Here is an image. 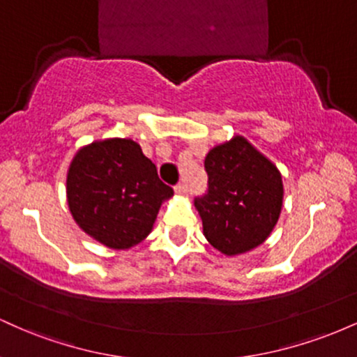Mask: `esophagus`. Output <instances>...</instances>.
Returning a JSON list of instances; mask_svg holds the SVG:
<instances>
[{
    "instance_id": "1",
    "label": "esophagus",
    "mask_w": 357,
    "mask_h": 357,
    "mask_svg": "<svg viewBox=\"0 0 357 357\" xmlns=\"http://www.w3.org/2000/svg\"><path fill=\"white\" fill-rule=\"evenodd\" d=\"M174 192H176V195H184V192H186V186H184L183 183L176 184V186H174Z\"/></svg>"
}]
</instances>
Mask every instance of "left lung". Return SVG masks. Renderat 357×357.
<instances>
[{"label":"left lung","mask_w":357,"mask_h":357,"mask_svg":"<svg viewBox=\"0 0 357 357\" xmlns=\"http://www.w3.org/2000/svg\"><path fill=\"white\" fill-rule=\"evenodd\" d=\"M208 192L196 198L203 235L227 257L257 248L275 228L284 203L277 166L243 136L215 146L204 159Z\"/></svg>","instance_id":"8db88e82"}]
</instances>
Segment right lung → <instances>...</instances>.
I'll return each mask as SVG.
<instances>
[{"label": "right lung", "instance_id": "1", "mask_svg": "<svg viewBox=\"0 0 357 357\" xmlns=\"http://www.w3.org/2000/svg\"><path fill=\"white\" fill-rule=\"evenodd\" d=\"M174 195L132 139H104L80 147L67 173V203L90 238L129 250L153 231L161 204Z\"/></svg>", "mask_w": 357, "mask_h": 357}]
</instances>
